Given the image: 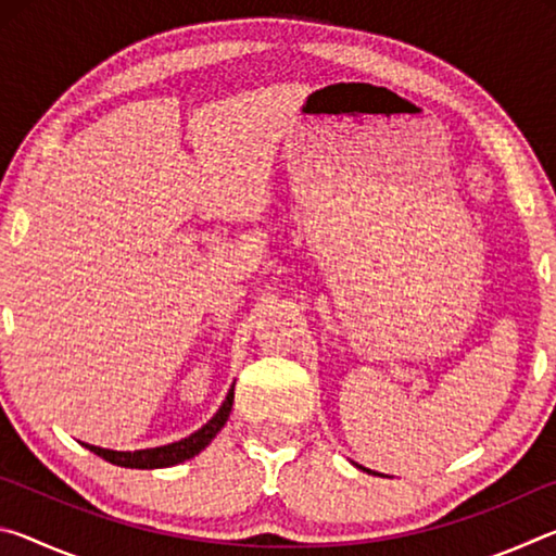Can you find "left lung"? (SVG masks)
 Returning a JSON list of instances; mask_svg holds the SVG:
<instances>
[{
    "mask_svg": "<svg viewBox=\"0 0 556 556\" xmlns=\"http://www.w3.org/2000/svg\"><path fill=\"white\" fill-rule=\"evenodd\" d=\"M355 468H361V470H365V473H372V476H378V473H375V470H370V468H365V466H357V464H355Z\"/></svg>",
    "mask_w": 556,
    "mask_h": 556,
    "instance_id": "obj_1",
    "label": "left lung"
}]
</instances>
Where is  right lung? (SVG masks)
<instances>
[{
  "instance_id": "right-lung-1",
  "label": "right lung",
  "mask_w": 556,
  "mask_h": 556,
  "mask_svg": "<svg viewBox=\"0 0 556 556\" xmlns=\"http://www.w3.org/2000/svg\"><path fill=\"white\" fill-rule=\"evenodd\" d=\"M232 400H235V384L228 390V394H225L220 409L208 419V425H203L199 431H193L191 437L174 441V444L156 446V448H139V451H112V448H102L92 444H83V446L122 468H168V466L184 464V460L199 456L201 451L215 439V434L225 427V421H228L232 412Z\"/></svg>"
}]
</instances>
